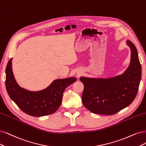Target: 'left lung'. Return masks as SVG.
<instances>
[{
  "mask_svg": "<svg viewBox=\"0 0 146 146\" xmlns=\"http://www.w3.org/2000/svg\"><path fill=\"white\" fill-rule=\"evenodd\" d=\"M126 42L131 47V59L123 74L108 79L80 78L84 85L82 103L91 112L114 114L131 104L135 98L141 79V66L136 47L131 41Z\"/></svg>",
  "mask_w": 146,
  "mask_h": 146,
  "instance_id": "8db88e82",
  "label": "left lung"
}]
</instances>
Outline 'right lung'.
I'll use <instances>...</instances> for the list:
<instances>
[{
  "mask_svg": "<svg viewBox=\"0 0 146 146\" xmlns=\"http://www.w3.org/2000/svg\"><path fill=\"white\" fill-rule=\"evenodd\" d=\"M12 58L5 70L7 91L10 98L26 114L34 117L52 114L60 106L63 93L68 86L76 81V78L56 79L47 88L29 91L21 88L16 82L12 71Z\"/></svg>",
  "mask_w": 146,
  "mask_h": 146,
  "instance_id": "1",
  "label": "right lung"
}]
</instances>
